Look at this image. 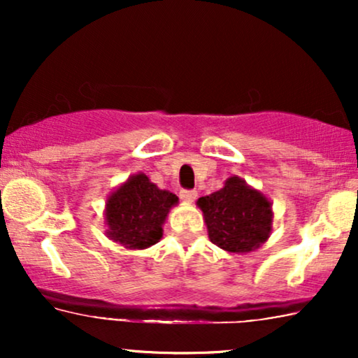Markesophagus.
Instances as JSON below:
<instances>
[{
  "label": "esophagus",
  "instance_id": "esophagus-1",
  "mask_svg": "<svg viewBox=\"0 0 358 358\" xmlns=\"http://www.w3.org/2000/svg\"><path fill=\"white\" fill-rule=\"evenodd\" d=\"M180 196H182L183 202L192 203L193 200L196 199V192L195 190H182V192H180Z\"/></svg>",
  "mask_w": 358,
  "mask_h": 358
}]
</instances>
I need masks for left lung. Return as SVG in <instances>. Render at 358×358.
I'll return each mask as SVG.
<instances>
[{"mask_svg":"<svg viewBox=\"0 0 358 358\" xmlns=\"http://www.w3.org/2000/svg\"><path fill=\"white\" fill-rule=\"evenodd\" d=\"M196 205L203 212L210 241L227 252H250L269 239L271 202L239 176L227 178L219 192L200 196Z\"/></svg>","mask_w":358,"mask_h":358,"instance_id":"8db88e82","label":"left lung"}]
</instances>
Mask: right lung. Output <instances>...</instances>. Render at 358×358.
Wrapping results in <instances>:
<instances>
[{
	"label": "right lung",
	"instance_id": "1",
	"mask_svg": "<svg viewBox=\"0 0 358 358\" xmlns=\"http://www.w3.org/2000/svg\"><path fill=\"white\" fill-rule=\"evenodd\" d=\"M178 196L159 190L145 173L131 175L106 202L108 237L126 249H146L163 237L168 212Z\"/></svg>",
	"mask_w": 358,
	"mask_h": 358
}]
</instances>
